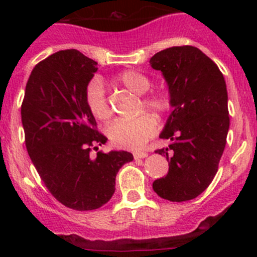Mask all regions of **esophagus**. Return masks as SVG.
<instances>
[{
  "label": "esophagus",
  "mask_w": 257,
  "mask_h": 257,
  "mask_svg": "<svg viewBox=\"0 0 257 257\" xmlns=\"http://www.w3.org/2000/svg\"><path fill=\"white\" fill-rule=\"evenodd\" d=\"M145 157H148V153H147V152H135V153H134V158H135V160H140V158H145Z\"/></svg>",
  "instance_id": "34e87169"
}]
</instances>
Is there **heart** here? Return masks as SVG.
<instances>
[{
    "label": "heart",
    "mask_w": 257,
    "mask_h": 257,
    "mask_svg": "<svg viewBox=\"0 0 257 257\" xmlns=\"http://www.w3.org/2000/svg\"><path fill=\"white\" fill-rule=\"evenodd\" d=\"M117 82L138 95L149 91L152 82L138 70H124L117 76ZM85 101L95 118L106 121L112 117V108L105 95V87L100 78H92L85 88ZM172 101L167 94H152L143 99L142 109L151 110L157 117H163L171 110ZM158 131L157 119L151 114H142L134 119H117L108 127L109 139L117 147L126 149H140Z\"/></svg>",
    "instance_id": "b5f03b06"
}]
</instances>
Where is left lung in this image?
Segmentation results:
<instances>
[{"mask_svg":"<svg viewBox=\"0 0 257 257\" xmlns=\"http://www.w3.org/2000/svg\"><path fill=\"white\" fill-rule=\"evenodd\" d=\"M169 86L172 112L156 151L169 161V172L153 183L163 199L184 202L205 192L215 178L229 130L228 92L217 65L194 46H174L152 56Z\"/></svg>","mask_w":257,"mask_h":257,"instance_id":"8db88e82","label":"left lung"}]
</instances>
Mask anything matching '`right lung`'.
<instances>
[{
	"label": "right lung",
	"instance_id": "obj_1",
	"mask_svg": "<svg viewBox=\"0 0 257 257\" xmlns=\"http://www.w3.org/2000/svg\"><path fill=\"white\" fill-rule=\"evenodd\" d=\"M97 63L77 50L40 61L28 78L22 104L26 147L41 180L60 203L77 211L105 205L115 175L134 160L128 152L97 151L106 138L85 101V88Z\"/></svg>",
	"mask_w": 257,
	"mask_h": 257
}]
</instances>
